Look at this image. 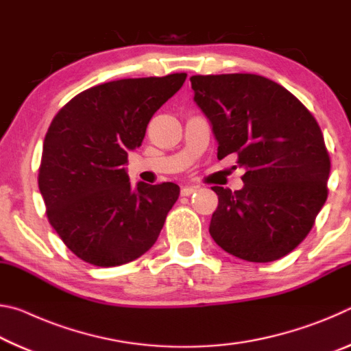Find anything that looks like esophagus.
Here are the masks:
<instances>
[{"instance_id":"esophagus-1","label":"esophagus","mask_w":351,"mask_h":351,"mask_svg":"<svg viewBox=\"0 0 351 351\" xmlns=\"http://www.w3.org/2000/svg\"><path fill=\"white\" fill-rule=\"evenodd\" d=\"M197 190H198L197 186H184L181 189V195L182 197H190V195H193Z\"/></svg>"}]
</instances>
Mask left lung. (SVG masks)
Wrapping results in <instances>:
<instances>
[{"instance_id": "left-lung-1", "label": "left lung", "mask_w": 351, "mask_h": 351, "mask_svg": "<svg viewBox=\"0 0 351 351\" xmlns=\"http://www.w3.org/2000/svg\"><path fill=\"white\" fill-rule=\"evenodd\" d=\"M195 102L212 123L218 159L246 169L241 190L213 186L209 232L241 260L266 263L305 240L328 197L330 154L319 123L282 85L255 74L192 75Z\"/></svg>"}]
</instances>
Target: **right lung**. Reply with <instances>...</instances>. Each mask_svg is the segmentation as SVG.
I'll return each instance as SVG.
<instances>
[{
    "mask_svg": "<svg viewBox=\"0 0 351 351\" xmlns=\"http://www.w3.org/2000/svg\"><path fill=\"white\" fill-rule=\"evenodd\" d=\"M186 73L122 79L73 97L43 142L38 187L46 215L71 252L94 266L133 261L158 240L180 197L175 182H138L125 165L156 112Z\"/></svg>",
    "mask_w": 351,
    "mask_h": 351,
    "instance_id": "obj_1",
    "label": "right lung"
}]
</instances>
